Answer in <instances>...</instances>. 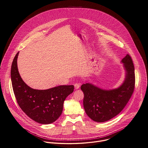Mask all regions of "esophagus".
Here are the masks:
<instances>
[{
    "instance_id": "1",
    "label": "esophagus",
    "mask_w": 148,
    "mask_h": 148,
    "mask_svg": "<svg viewBox=\"0 0 148 148\" xmlns=\"http://www.w3.org/2000/svg\"><path fill=\"white\" fill-rule=\"evenodd\" d=\"M74 86H75V89H78L80 87V83L76 82V83L75 84Z\"/></svg>"
}]
</instances>
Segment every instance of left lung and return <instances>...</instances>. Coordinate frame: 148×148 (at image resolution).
I'll return each mask as SVG.
<instances>
[{"mask_svg": "<svg viewBox=\"0 0 148 148\" xmlns=\"http://www.w3.org/2000/svg\"><path fill=\"white\" fill-rule=\"evenodd\" d=\"M121 62L126 71L125 79L117 89L106 90L86 83L81 86L84 94L83 105L88 116L97 122H104L119 114L127 104L134 93L135 85L134 67L129 54Z\"/></svg>", "mask_w": 148, "mask_h": 148, "instance_id": "8db88e82", "label": "left lung"}]
</instances>
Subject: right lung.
<instances>
[{"mask_svg":"<svg viewBox=\"0 0 148 148\" xmlns=\"http://www.w3.org/2000/svg\"><path fill=\"white\" fill-rule=\"evenodd\" d=\"M18 52L11 66V77L17 102L27 115L37 123L48 124L61 115L63 103L74 90L73 85H60L47 90L34 89L22 80L17 65Z\"/></svg>","mask_w":148,"mask_h":148,"instance_id":"add662e5","label":"right lung"}]
</instances>
